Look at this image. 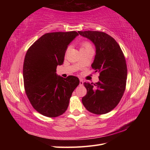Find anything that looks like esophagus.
Masks as SVG:
<instances>
[{
  "mask_svg": "<svg viewBox=\"0 0 150 150\" xmlns=\"http://www.w3.org/2000/svg\"><path fill=\"white\" fill-rule=\"evenodd\" d=\"M79 84H80V86H82V85H83V81H82V79H80V82H79Z\"/></svg>",
  "mask_w": 150,
  "mask_h": 150,
  "instance_id": "esophagus-1",
  "label": "esophagus"
}]
</instances>
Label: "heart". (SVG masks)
I'll list each match as a JSON object with an SVG mask.
<instances>
[{"instance_id": "obj_1", "label": "heart", "mask_w": 150, "mask_h": 150, "mask_svg": "<svg viewBox=\"0 0 150 150\" xmlns=\"http://www.w3.org/2000/svg\"><path fill=\"white\" fill-rule=\"evenodd\" d=\"M92 48L91 44L88 42H84L81 44V50H85V49H89ZM67 53V52H66Z\"/></svg>"}]
</instances>
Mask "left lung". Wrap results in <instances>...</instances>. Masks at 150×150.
Masks as SVG:
<instances>
[{
    "mask_svg": "<svg viewBox=\"0 0 150 150\" xmlns=\"http://www.w3.org/2000/svg\"><path fill=\"white\" fill-rule=\"evenodd\" d=\"M78 33L94 44L96 54L91 67L99 73L98 82L84 83L87 94L82 98V104L91 113H107L117 106L125 91V57L116 40L107 33L97 31Z\"/></svg>",
    "mask_w": 150,
    "mask_h": 150,
    "instance_id": "1",
    "label": "left lung"
}]
</instances>
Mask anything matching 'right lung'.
<instances>
[{
  "mask_svg": "<svg viewBox=\"0 0 150 150\" xmlns=\"http://www.w3.org/2000/svg\"><path fill=\"white\" fill-rule=\"evenodd\" d=\"M76 31L43 35L27 51L23 65L25 91L32 106L48 117L61 115L68 107L73 91L79 84L77 77L63 78L57 74Z\"/></svg>",
  "mask_w": 150,
  "mask_h": 150,
  "instance_id": "add662e5",
  "label": "right lung"
}]
</instances>
